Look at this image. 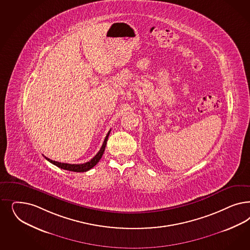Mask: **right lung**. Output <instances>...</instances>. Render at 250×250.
I'll return each instance as SVG.
<instances>
[{
  "instance_id": "obj_1",
  "label": "right lung",
  "mask_w": 250,
  "mask_h": 250,
  "mask_svg": "<svg viewBox=\"0 0 250 250\" xmlns=\"http://www.w3.org/2000/svg\"><path fill=\"white\" fill-rule=\"evenodd\" d=\"M110 133V130L108 131V133L106 134L105 140H104V143L102 145V147L100 148L99 152L90 160L89 162H86L84 164H66V163H60V162L53 161L51 159H49L48 157L45 156V158L48 160V162H50L51 164L55 165L58 167L62 168V169L68 170V171H73V172H86L88 170L93 168L97 163L99 162V160L101 159L103 153L105 152V145H106V141H107V138L108 135Z\"/></svg>"
}]
</instances>
